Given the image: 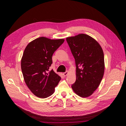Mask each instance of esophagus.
Returning <instances> with one entry per match:
<instances>
[{
    "instance_id": "34e87169",
    "label": "esophagus",
    "mask_w": 126,
    "mask_h": 126,
    "mask_svg": "<svg viewBox=\"0 0 126 126\" xmlns=\"http://www.w3.org/2000/svg\"><path fill=\"white\" fill-rule=\"evenodd\" d=\"M68 74H69V71H66L65 72V73H64L63 74V75L64 76H66L68 75Z\"/></svg>"
}]
</instances>
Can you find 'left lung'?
I'll return each instance as SVG.
<instances>
[{
	"instance_id": "1",
	"label": "left lung",
	"mask_w": 126,
	"mask_h": 126,
	"mask_svg": "<svg viewBox=\"0 0 126 126\" xmlns=\"http://www.w3.org/2000/svg\"><path fill=\"white\" fill-rule=\"evenodd\" d=\"M75 60L76 80L71 85L77 95L87 97L100 85L104 71V53L95 39L81 33L66 38Z\"/></svg>"
}]
</instances>
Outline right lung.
I'll return each mask as SVG.
<instances>
[{
	"instance_id": "right-lung-1",
	"label": "right lung",
	"mask_w": 126,
	"mask_h": 126,
	"mask_svg": "<svg viewBox=\"0 0 126 126\" xmlns=\"http://www.w3.org/2000/svg\"><path fill=\"white\" fill-rule=\"evenodd\" d=\"M64 39H51L41 37L31 41L24 51L21 69L26 84L37 97L44 98L54 93L61 79L53 70L52 56Z\"/></svg>"
}]
</instances>
